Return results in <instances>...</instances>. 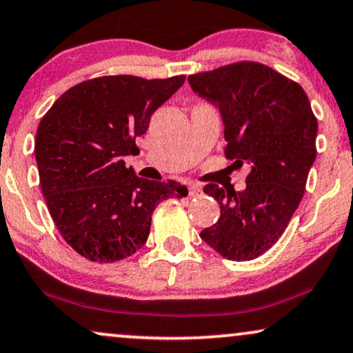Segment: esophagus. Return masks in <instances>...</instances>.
I'll list each match as a JSON object with an SVG mask.
<instances>
[{
	"instance_id": "esophagus-1",
	"label": "esophagus",
	"mask_w": 353,
	"mask_h": 353,
	"mask_svg": "<svg viewBox=\"0 0 353 353\" xmlns=\"http://www.w3.org/2000/svg\"><path fill=\"white\" fill-rule=\"evenodd\" d=\"M189 194L190 196H199L201 195V187L199 184H190L189 187Z\"/></svg>"
}]
</instances>
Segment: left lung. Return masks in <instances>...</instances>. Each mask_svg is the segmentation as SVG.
Masks as SVG:
<instances>
[{
  "mask_svg": "<svg viewBox=\"0 0 353 353\" xmlns=\"http://www.w3.org/2000/svg\"><path fill=\"white\" fill-rule=\"evenodd\" d=\"M189 83L219 110L225 157L250 166L245 190L205 185L221 216L200 237L228 260H253L279 241L302 200L318 121L297 82L253 61L189 75Z\"/></svg>",
  "mask_w": 353,
  "mask_h": 353,
  "instance_id": "8db88e82",
  "label": "left lung"
}]
</instances>
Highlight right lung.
I'll return each mask as SVG.
<instances>
[{
  "instance_id": "right-lung-1",
  "label": "right lung",
  "mask_w": 353,
  "mask_h": 353,
  "mask_svg": "<svg viewBox=\"0 0 353 353\" xmlns=\"http://www.w3.org/2000/svg\"><path fill=\"white\" fill-rule=\"evenodd\" d=\"M185 75H106L69 88L41 117L35 137L40 185L61 236L90 261L124 260L147 242L152 214L187 187L135 176L124 157L150 117L182 87Z\"/></svg>"
}]
</instances>
